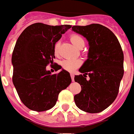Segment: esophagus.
<instances>
[{
  "mask_svg": "<svg viewBox=\"0 0 134 134\" xmlns=\"http://www.w3.org/2000/svg\"><path fill=\"white\" fill-rule=\"evenodd\" d=\"M71 75V79H72V81H74V78H75V75L73 74V73H71L70 74Z\"/></svg>",
  "mask_w": 134,
  "mask_h": 134,
  "instance_id": "obj_1",
  "label": "esophagus"
}]
</instances>
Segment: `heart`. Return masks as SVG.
<instances>
[{
  "label": "heart",
  "mask_w": 134,
  "mask_h": 134,
  "mask_svg": "<svg viewBox=\"0 0 134 134\" xmlns=\"http://www.w3.org/2000/svg\"><path fill=\"white\" fill-rule=\"evenodd\" d=\"M70 40L72 42V44L75 47L78 48L80 45L84 44V41L80 35L77 34H73L70 36ZM54 53L55 56H59V43L57 42L54 45ZM82 63L81 60L78 59H63L61 62V65L65 70L68 71H74L77 69Z\"/></svg>",
  "instance_id": "heart-1"
}]
</instances>
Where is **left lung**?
Here are the masks:
<instances>
[{
    "instance_id": "left-lung-1",
    "label": "left lung",
    "mask_w": 134,
    "mask_h": 134,
    "mask_svg": "<svg viewBox=\"0 0 134 134\" xmlns=\"http://www.w3.org/2000/svg\"><path fill=\"white\" fill-rule=\"evenodd\" d=\"M72 30L89 42L88 59L75 75L81 86L75 95V104L81 110L97 113L107 109L116 98L124 75V54L121 44L110 29L99 24L73 26ZM87 76L90 78L86 80Z\"/></svg>"
}]
</instances>
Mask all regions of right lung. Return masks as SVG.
<instances>
[{
  "instance_id": "1",
  "label": "right lung",
  "mask_w": 134,
  "mask_h": 134,
  "mask_svg": "<svg viewBox=\"0 0 134 134\" xmlns=\"http://www.w3.org/2000/svg\"><path fill=\"white\" fill-rule=\"evenodd\" d=\"M71 25L51 26L35 23L19 36L12 56L13 83L24 105L37 112L48 110L57 103L59 93L71 82L70 74L63 69L51 75L46 70L51 64L55 71L61 65L54 63V44Z\"/></svg>"
}]
</instances>
